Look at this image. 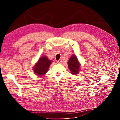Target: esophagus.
I'll list each match as a JSON object with an SVG mask.
<instances>
[{"label":"esophagus","instance_id":"34e87169","mask_svg":"<svg viewBox=\"0 0 120 120\" xmlns=\"http://www.w3.org/2000/svg\"><path fill=\"white\" fill-rule=\"evenodd\" d=\"M57 62H58V63H59V64L62 63V59H60L58 61H57Z\"/></svg>","mask_w":120,"mask_h":120}]
</instances>
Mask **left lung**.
Returning a JSON list of instances; mask_svg holds the SVG:
<instances>
[{
    "mask_svg": "<svg viewBox=\"0 0 120 120\" xmlns=\"http://www.w3.org/2000/svg\"><path fill=\"white\" fill-rule=\"evenodd\" d=\"M68 64L71 74H76L79 72L80 64L76 55H72L69 59Z\"/></svg>",
    "mask_w": 120,
    "mask_h": 120,
    "instance_id": "8db88e82",
    "label": "left lung"
}]
</instances>
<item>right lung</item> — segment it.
Instances as JSON below:
<instances>
[{
	"instance_id": "right-lung-1",
	"label": "right lung",
	"mask_w": 120,
	"mask_h": 120,
	"mask_svg": "<svg viewBox=\"0 0 120 120\" xmlns=\"http://www.w3.org/2000/svg\"><path fill=\"white\" fill-rule=\"evenodd\" d=\"M52 63V61L48 59L46 56H42L33 68L34 72L38 76H43L48 72Z\"/></svg>"
}]
</instances>
